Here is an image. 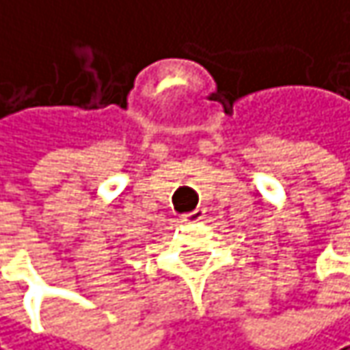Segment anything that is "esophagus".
Returning <instances> with one entry per match:
<instances>
[{"label": "esophagus", "instance_id": "obj_1", "mask_svg": "<svg viewBox=\"0 0 350 350\" xmlns=\"http://www.w3.org/2000/svg\"><path fill=\"white\" fill-rule=\"evenodd\" d=\"M204 218H206V210L202 206L194 208L192 212L182 214V220H184V222H200V220H204Z\"/></svg>", "mask_w": 350, "mask_h": 350}]
</instances>
